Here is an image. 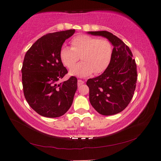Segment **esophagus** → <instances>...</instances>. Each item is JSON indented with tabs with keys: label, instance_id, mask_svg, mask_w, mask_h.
Here are the masks:
<instances>
[{
	"label": "esophagus",
	"instance_id": "34e87169",
	"mask_svg": "<svg viewBox=\"0 0 161 161\" xmlns=\"http://www.w3.org/2000/svg\"><path fill=\"white\" fill-rule=\"evenodd\" d=\"M84 83V81H82L81 80H77V85H78V86H80L81 85H82Z\"/></svg>",
	"mask_w": 161,
	"mask_h": 161
}]
</instances>
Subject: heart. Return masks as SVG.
I'll return each instance as SVG.
<instances>
[{
    "mask_svg": "<svg viewBox=\"0 0 161 161\" xmlns=\"http://www.w3.org/2000/svg\"><path fill=\"white\" fill-rule=\"evenodd\" d=\"M71 47H61L59 57L64 66L70 68L79 58L83 61L70 70V74L86 77L93 73L100 74L107 69L112 58V46L107 39L87 35H80L72 39Z\"/></svg>",
    "mask_w": 161,
    "mask_h": 161,
    "instance_id": "1",
    "label": "heart"
}]
</instances>
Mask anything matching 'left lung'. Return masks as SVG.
Returning a JSON list of instances; mask_svg holds the SVG:
<instances>
[{
	"instance_id": "obj_1",
	"label": "left lung",
	"mask_w": 161,
	"mask_h": 161,
	"mask_svg": "<svg viewBox=\"0 0 161 161\" xmlns=\"http://www.w3.org/2000/svg\"><path fill=\"white\" fill-rule=\"evenodd\" d=\"M107 38L114 46L111 63L100 76L88 80L89 100L99 114L111 115L122 111L131 102L137 81V68L129 47L107 31L88 32Z\"/></svg>"
}]
</instances>
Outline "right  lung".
I'll return each instance as SVG.
<instances>
[{"label": "right lung", "mask_w": 161, "mask_h": 161, "mask_svg": "<svg viewBox=\"0 0 161 161\" xmlns=\"http://www.w3.org/2000/svg\"><path fill=\"white\" fill-rule=\"evenodd\" d=\"M75 32L68 30L47 34L30 47L24 57V96L30 107L43 117H60L73 104L77 79L72 76L64 82L58 84V81L68 73L60 60V48Z\"/></svg>", "instance_id": "1"}]
</instances>
